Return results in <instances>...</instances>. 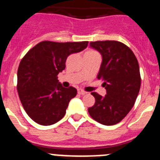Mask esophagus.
Listing matches in <instances>:
<instances>
[{
	"instance_id": "obj_1",
	"label": "esophagus",
	"mask_w": 160,
	"mask_h": 160,
	"mask_svg": "<svg viewBox=\"0 0 160 160\" xmlns=\"http://www.w3.org/2000/svg\"><path fill=\"white\" fill-rule=\"evenodd\" d=\"M78 93L80 94V95H85V94H87L88 92L85 91H84V90H82V89H78Z\"/></svg>"
}]
</instances>
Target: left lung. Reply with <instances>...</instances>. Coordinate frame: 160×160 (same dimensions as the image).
<instances>
[{
  "label": "left lung",
  "instance_id": "left-lung-1",
  "mask_svg": "<svg viewBox=\"0 0 160 160\" xmlns=\"http://www.w3.org/2000/svg\"><path fill=\"white\" fill-rule=\"evenodd\" d=\"M90 47L102 56L97 78L104 81L106 95L92 92L96 102L88 113L97 122L112 126L124 118L135 103L141 85L139 66L133 51L121 42H91Z\"/></svg>",
  "mask_w": 160,
  "mask_h": 160
}]
</instances>
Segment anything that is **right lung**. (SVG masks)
<instances>
[{"label": "right lung", "mask_w": 160, "mask_h": 160, "mask_svg": "<svg viewBox=\"0 0 160 160\" xmlns=\"http://www.w3.org/2000/svg\"><path fill=\"white\" fill-rule=\"evenodd\" d=\"M88 43L43 41L23 57L18 70L17 88L25 111L36 123L50 126L63 118L77 90L63 87L57 76L65 69L68 56L84 50Z\"/></svg>", "instance_id": "right-lung-1"}]
</instances>
